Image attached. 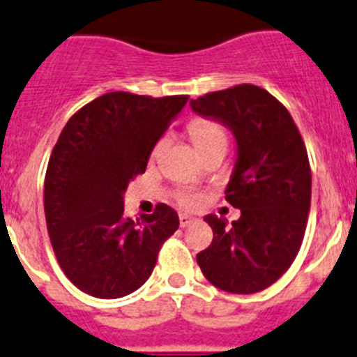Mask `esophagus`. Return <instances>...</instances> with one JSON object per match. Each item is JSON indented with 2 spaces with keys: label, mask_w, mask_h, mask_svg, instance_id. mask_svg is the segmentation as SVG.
<instances>
[{
  "label": "esophagus",
  "mask_w": 357,
  "mask_h": 357,
  "mask_svg": "<svg viewBox=\"0 0 357 357\" xmlns=\"http://www.w3.org/2000/svg\"><path fill=\"white\" fill-rule=\"evenodd\" d=\"M190 222H194V217H190V215H186V213L179 215V226L186 227Z\"/></svg>",
  "instance_id": "1"
}]
</instances>
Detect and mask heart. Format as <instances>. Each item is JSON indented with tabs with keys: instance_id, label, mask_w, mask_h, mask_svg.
I'll list each match as a JSON object with an SVG mask.
<instances>
[{
	"instance_id": "1",
	"label": "heart",
	"mask_w": 357,
	"mask_h": 357,
	"mask_svg": "<svg viewBox=\"0 0 357 357\" xmlns=\"http://www.w3.org/2000/svg\"><path fill=\"white\" fill-rule=\"evenodd\" d=\"M188 137H190L201 156L217 149L226 153L227 144H229V135H227L226 128L213 119H195V121H192L188 124ZM163 146H165V139H160L151 151V158H158L160 153L163 151ZM178 202L186 208H195L201 202V195L195 194V192H181V194H178Z\"/></svg>"
}]
</instances>
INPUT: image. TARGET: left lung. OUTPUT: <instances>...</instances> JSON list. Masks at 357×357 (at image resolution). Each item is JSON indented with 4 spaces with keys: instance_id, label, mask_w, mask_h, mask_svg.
<instances>
[{
    "instance_id": "obj_1",
    "label": "left lung",
    "mask_w": 357,
    "mask_h": 357,
    "mask_svg": "<svg viewBox=\"0 0 357 357\" xmlns=\"http://www.w3.org/2000/svg\"><path fill=\"white\" fill-rule=\"evenodd\" d=\"M233 130L238 160L226 201L242 211L226 226L208 215L213 242L197 255L202 274L229 294H256L290 268L303 245L311 204V167L290 112L261 86L242 85L190 101Z\"/></svg>"
}]
</instances>
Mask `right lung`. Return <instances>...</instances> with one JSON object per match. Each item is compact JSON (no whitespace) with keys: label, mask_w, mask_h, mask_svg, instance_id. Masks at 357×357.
Masks as SVG:
<instances>
[{"label":"right lung","mask_w":357,"mask_h":357,"mask_svg":"<svg viewBox=\"0 0 357 357\" xmlns=\"http://www.w3.org/2000/svg\"><path fill=\"white\" fill-rule=\"evenodd\" d=\"M186 101L108 92L79 108L54 144L44 179L47 233L60 268L85 294L119 298L142 287L179 227L163 202L126 218L123 194Z\"/></svg>","instance_id":"1"}]
</instances>
